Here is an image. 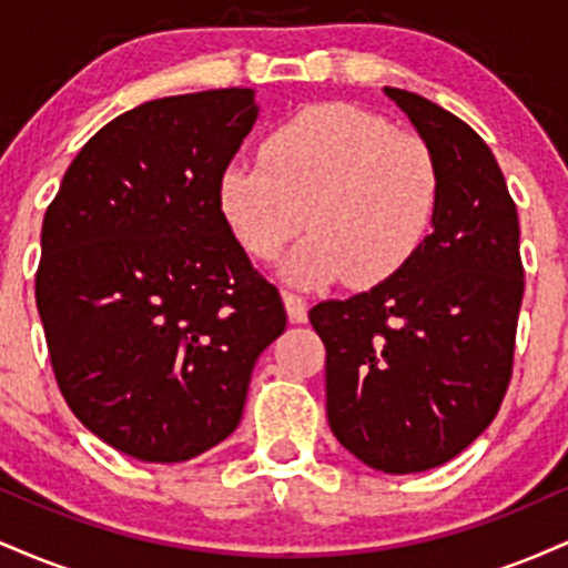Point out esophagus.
<instances>
[{
	"instance_id": "1",
	"label": "esophagus",
	"mask_w": 568,
	"mask_h": 568,
	"mask_svg": "<svg viewBox=\"0 0 568 568\" xmlns=\"http://www.w3.org/2000/svg\"><path fill=\"white\" fill-rule=\"evenodd\" d=\"M283 302H285V310H288L291 323H304L306 321V302L302 296H298V293L285 291Z\"/></svg>"
}]
</instances>
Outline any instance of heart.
I'll return each instance as SVG.
<instances>
[{"instance_id":"1","label":"heart","mask_w":568,"mask_h":568,"mask_svg":"<svg viewBox=\"0 0 568 568\" xmlns=\"http://www.w3.org/2000/svg\"><path fill=\"white\" fill-rule=\"evenodd\" d=\"M262 154L221 173L219 207L258 262L277 258L306 221L312 237L285 264L291 283L347 277L368 288L425 247L440 207V171L419 135L397 133L352 103H315L272 130Z\"/></svg>"}]
</instances>
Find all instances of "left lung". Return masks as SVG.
<instances>
[{
    "label": "left lung",
    "mask_w": 568,
    "mask_h": 568,
    "mask_svg": "<svg viewBox=\"0 0 568 568\" xmlns=\"http://www.w3.org/2000/svg\"><path fill=\"white\" fill-rule=\"evenodd\" d=\"M440 171L433 234L406 270L310 323L325 344L336 440L374 470L454 459L491 425L513 376L524 302L520 226L491 149L438 103L384 88Z\"/></svg>",
    "instance_id": "8db88e82"
}]
</instances>
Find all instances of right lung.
I'll return each mask as SVG.
<instances>
[{"label":"right lung","mask_w":568,"mask_h":568,"mask_svg":"<svg viewBox=\"0 0 568 568\" xmlns=\"http://www.w3.org/2000/svg\"><path fill=\"white\" fill-rule=\"evenodd\" d=\"M256 114L251 88L141 103L84 143L44 213L37 310L58 389L141 462H186L232 435L288 323L219 207Z\"/></svg>","instance_id":"1"}]
</instances>
